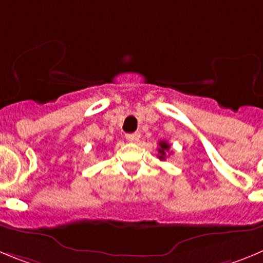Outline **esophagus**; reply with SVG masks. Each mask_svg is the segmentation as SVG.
<instances>
[{
  "instance_id": "obj_1",
  "label": "esophagus",
  "mask_w": 263,
  "mask_h": 263,
  "mask_svg": "<svg viewBox=\"0 0 263 263\" xmlns=\"http://www.w3.org/2000/svg\"><path fill=\"white\" fill-rule=\"evenodd\" d=\"M140 137V134L139 132H134V134H127L126 135V139L128 140L129 143H135V141H137Z\"/></svg>"
}]
</instances>
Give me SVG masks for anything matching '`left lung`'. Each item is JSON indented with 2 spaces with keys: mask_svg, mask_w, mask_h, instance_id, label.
<instances>
[{
  "mask_svg": "<svg viewBox=\"0 0 263 263\" xmlns=\"http://www.w3.org/2000/svg\"><path fill=\"white\" fill-rule=\"evenodd\" d=\"M158 145H159V148H158V158L163 161V159L166 158V154H167L168 151H170V144H168L167 141H159Z\"/></svg>",
  "mask_w": 263,
  "mask_h": 263,
  "instance_id": "8db88e82",
  "label": "left lung"
}]
</instances>
